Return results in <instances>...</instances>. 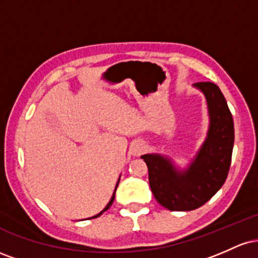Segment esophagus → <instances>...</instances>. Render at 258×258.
<instances>
[{"mask_svg":"<svg viewBox=\"0 0 258 258\" xmlns=\"http://www.w3.org/2000/svg\"><path fill=\"white\" fill-rule=\"evenodd\" d=\"M144 148H146V147H144L143 142L136 141L135 143L132 144V147H131V154H132V155H135V156L141 155V154L143 153Z\"/></svg>","mask_w":258,"mask_h":258,"instance_id":"obj_1","label":"esophagus"}]
</instances>
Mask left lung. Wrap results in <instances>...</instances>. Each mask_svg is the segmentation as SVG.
<instances>
[{"label":"left lung","instance_id":"left-lung-1","mask_svg":"<svg viewBox=\"0 0 258 258\" xmlns=\"http://www.w3.org/2000/svg\"><path fill=\"white\" fill-rule=\"evenodd\" d=\"M205 94L210 125L207 137L188 168L180 171L159 154L141 156L149 184L160 205L170 211H191L207 203L226 182L234 144L233 117L226 98L214 82H197Z\"/></svg>","mask_w":258,"mask_h":258}]
</instances>
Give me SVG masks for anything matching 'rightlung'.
<instances>
[{"label":"right lung","mask_w":258,"mask_h":258,"mask_svg":"<svg viewBox=\"0 0 258 258\" xmlns=\"http://www.w3.org/2000/svg\"><path fill=\"white\" fill-rule=\"evenodd\" d=\"M119 180H120V179H119ZM119 180H117V184H119ZM117 184H116V188H117ZM116 188H115V191H116ZM115 191H114V194H112L111 199H110V201H109V204H108V205H106V206L104 207V210H103V211H100L98 215L93 216V217H91V218H96V217H99V216H100V215H102V214H103V212H105V211H106V210H108V209H109V207H110V206H111V204H112V203H114V199H115Z\"/></svg>","instance_id":"add662e5"}]
</instances>
